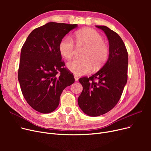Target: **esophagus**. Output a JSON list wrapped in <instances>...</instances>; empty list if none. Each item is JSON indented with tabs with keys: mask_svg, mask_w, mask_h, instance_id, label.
<instances>
[{
	"mask_svg": "<svg viewBox=\"0 0 151 151\" xmlns=\"http://www.w3.org/2000/svg\"><path fill=\"white\" fill-rule=\"evenodd\" d=\"M74 78H75V81H78V77L77 76H74Z\"/></svg>",
	"mask_w": 151,
	"mask_h": 151,
	"instance_id": "34e87169",
	"label": "esophagus"
}]
</instances>
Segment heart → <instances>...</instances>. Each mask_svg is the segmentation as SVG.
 <instances>
[{
	"label": "heart",
	"mask_w": 151,
	"mask_h": 151,
	"mask_svg": "<svg viewBox=\"0 0 151 151\" xmlns=\"http://www.w3.org/2000/svg\"><path fill=\"white\" fill-rule=\"evenodd\" d=\"M75 38L78 45L87 47L83 54V59H75L67 63V68L71 73L83 75L90 73L93 65L99 68L105 64L109 56V47L99 32L93 29H84L76 32ZM75 49L73 40L68 36L63 37L59 43V52L66 59L73 56Z\"/></svg>",
	"instance_id": "1"
}]
</instances>
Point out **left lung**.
I'll use <instances>...</instances> for the list:
<instances>
[{
    "instance_id": "left-lung-1",
    "label": "left lung",
    "mask_w": 151,
    "mask_h": 151,
    "mask_svg": "<svg viewBox=\"0 0 151 151\" xmlns=\"http://www.w3.org/2000/svg\"><path fill=\"white\" fill-rule=\"evenodd\" d=\"M96 27L108 39V59L96 73L79 79L83 91L78 99L83 111L93 117L104 114L116 105L127 81L128 70V52L122 38L106 26Z\"/></svg>"
}]
</instances>
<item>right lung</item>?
Masks as SVG:
<instances>
[{
  "instance_id": "obj_1",
  "label": "right lung",
  "mask_w": 151,
  "mask_h": 151,
  "mask_svg": "<svg viewBox=\"0 0 151 151\" xmlns=\"http://www.w3.org/2000/svg\"><path fill=\"white\" fill-rule=\"evenodd\" d=\"M76 27L48 22L32 31L22 47L18 81L27 104L40 113L56 109L63 90L75 82L73 73L64 67L59 45Z\"/></svg>"
}]
</instances>
